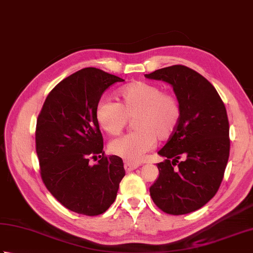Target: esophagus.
<instances>
[{
	"mask_svg": "<svg viewBox=\"0 0 253 253\" xmlns=\"http://www.w3.org/2000/svg\"><path fill=\"white\" fill-rule=\"evenodd\" d=\"M138 167H139V165H138V163H132V162H129V161H125V163H124V168H125V170L127 172H130V171L136 170Z\"/></svg>",
	"mask_w": 253,
	"mask_h": 253,
	"instance_id": "34e87169",
	"label": "esophagus"
}]
</instances>
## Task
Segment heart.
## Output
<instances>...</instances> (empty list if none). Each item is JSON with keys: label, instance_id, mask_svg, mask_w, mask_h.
Listing matches in <instances>:
<instances>
[{"label": "heart", "instance_id": "heart-1", "mask_svg": "<svg viewBox=\"0 0 253 253\" xmlns=\"http://www.w3.org/2000/svg\"><path fill=\"white\" fill-rule=\"evenodd\" d=\"M118 103L103 98L96 104L95 120L111 136H118L133 117L136 130L113 140L110 150L129 162H139L155 148L157 138L168 140L175 132L182 115L179 98L172 92L146 81H132L116 93Z\"/></svg>", "mask_w": 253, "mask_h": 253}]
</instances>
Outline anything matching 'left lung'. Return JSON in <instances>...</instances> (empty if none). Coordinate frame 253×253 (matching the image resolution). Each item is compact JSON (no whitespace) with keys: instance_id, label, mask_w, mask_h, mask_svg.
Segmentation results:
<instances>
[{"instance_id":"8db88e82","label":"left lung","mask_w":253,"mask_h":253,"mask_svg":"<svg viewBox=\"0 0 253 253\" xmlns=\"http://www.w3.org/2000/svg\"><path fill=\"white\" fill-rule=\"evenodd\" d=\"M145 77L170 83L182 108L175 132L158 152L167 159L157 165L150 196L167 214H189L210 202L224 179L230 150L225 104L209 80L182 64Z\"/></svg>"}]
</instances>
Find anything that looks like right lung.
<instances>
[{"label":"right lung","mask_w":253,"mask_h":253,"mask_svg":"<svg viewBox=\"0 0 253 253\" xmlns=\"http://www.w3.org/2000/svg\"><path fill=\"white\" fill-rule=\"evenodd\" d=\"M120 77L84 68L63 79L44 101L36 125V152L43 184L66 209L101 215L116 199L125 175L122 158L106 156L95 120L102 94ZM100 158L95 165L90 159Z\"/></svg>","instance_id":"obj_1"}]
</instances>
